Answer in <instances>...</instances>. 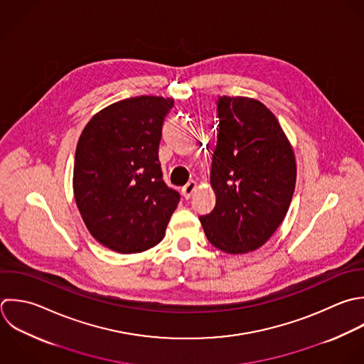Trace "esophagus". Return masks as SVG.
Masks as SVG:
<instances>
[{
  "instance_id": "1",
  "label": "esophagus",
  "mask_w": 364,
  "mask_h": 364,
  "mask_svg": "<svg viewBox=\"0 0 364 364\" xmlns=\"http://www.w3.org/2000/svg\"><path fill=\"white\" fill-rule=\"evenodd\" d=\"M196 190H197V183H196V181H190V183H187V184L183 187L181 194H183L184 198H190V197L194 194Z\"/></svg>"
}]
</instances>
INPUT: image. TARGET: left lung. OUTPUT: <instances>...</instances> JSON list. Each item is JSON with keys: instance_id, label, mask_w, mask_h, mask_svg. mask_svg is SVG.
<instances>
[{"instance_id": "8db88e82", "label": "left lung", "mask_w": 364, "mask_h": 364, "mask_svg": "<svg viewBox=\"0 0 364 364\" xmlns=\"http://www.w3.org/2000/svg\"><path fill=\"white\" fill-rule=\"evenodd\" d=\"M210 184L215 207L200 217L207 240L238 255L261 248L284 221L296 183L292 144L259 100L223 96Z\"/></svg>"}]
</instances>
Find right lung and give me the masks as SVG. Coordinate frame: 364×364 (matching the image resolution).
<instances>
[{
	"instance_id": "1",
	"label": "right lung",
	"mask_w": 364,
	"mask_h": 364,
	"mask_svg": "<svg viewBox=\"0 0 364 364\" xmlns=\"http://www.w3.org/2000/svg\"><path fill=\"white\" fill-rule=\"evenodd\" d=\"M174 99L136 96L92 116L75 151L73 196L90 235L119 254L166 235L180 196L161 178V126Z\"/></svg>"
}]
</instances>
